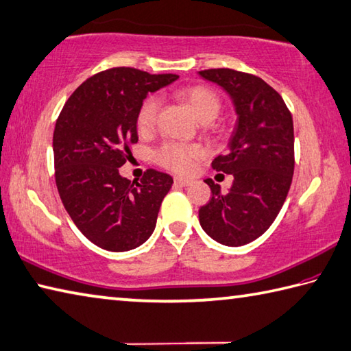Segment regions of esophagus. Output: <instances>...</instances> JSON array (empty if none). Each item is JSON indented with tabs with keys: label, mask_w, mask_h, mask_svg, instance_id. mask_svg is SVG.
<instances>
[{
	"label": "esophagus",
	"mask_w": 351,
	"mask_h": 351,
	"mask_svg": "<svg viewBox=\"0 0 351 351\" xmlns=\"http://www.w3.org/2000/svg\"><path fill=\"white\" fill-rule=\"evenodd\" d=\"M174 183L178 184V186H188V184H191V180H188V178H183V177H176Z\"/></svg>",
	"instance_id": "esophagus-1"
}]
</instances>
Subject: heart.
Instances as JSON below:
<instances>
[{
	"label": "heart",
	"instance_id": "obj_1",
	"mask_svg": "<svg viewBox=\"0 0 351 351\" xmlns=\"http://www.w3.org/2000/svg\"><path fill=\"white\" fill-rule=\"evenodd\" d=\"M178 96L189 105L200 122H213L220 114L221 99L213 88L204 87V85H194V87H186L178 91ZM158 111H160V102L156 96H147L143 99L138 105L136 116V125L141 133H149L154 130ZM202 154L203 149L198 145L167 142L156 151L154 158L163 168L178 174H186L193 171L195 158Z\"/></svg>",
	"mask_w": 351,
	"mask_h": 351
}]
</instances>
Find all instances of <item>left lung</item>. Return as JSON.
<instances>
[{
	"label": "left lung",
	"mask_w": 351,
	"mask_h": 351,
	"mask_svg": "<svg viewBox=\"0 0 351 351\" xmlns=\"http://www.w3.org/2000/svg\"><path fill=\"white\" fill-rule=\"evenodd\" d=\"M198 75L226 91L237 111L229 153L214 158L213 168L232 174L229 193L210 178L213 197L198 210L204 232L224 246L256 240L280 214L295 168L293 119L278 91L261 77L232 69Z\"/></svg>",
	"instance_id": "8db88e82"
}]
</instances>
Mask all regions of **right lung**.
Wrapping results in <instances>:
<instances>
[{"mask_svg":"<svg viewBox=\"0 0 351 351\" xmlns=\"http://www.w3.org/2000/svg\"><path fill=\"white\" fill-rule=\"evenodd\" d=\"M177 79L131 67L105 70L79 85L58 117L53 154L59 197L77 229L105 250L136 249L154 232L173 177L147 169L141 182H131L119 168L138 141V105Z\"/></svg>","mask_w":351,"mask_h":351,"instance_id":"1","label":"right lung"}]
</instances>
